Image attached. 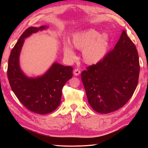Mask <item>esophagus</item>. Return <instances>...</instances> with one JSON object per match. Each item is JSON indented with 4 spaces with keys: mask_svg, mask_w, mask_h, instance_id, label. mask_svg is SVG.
I'll list each match as a JSON object with an SVG mask.
<instances>
[{
    "mask_svg": "<svg viewBox=\"0 0 148 148\" xmlns=\"http://www.w3.org/2000/svg\"><path fill=\"white\" fill-rule=\"evenodd\" d=\"M80 73H81V71H80L79 69H74V74L75 75V76H78V75L80 74Z\"/></svg>",
    "mask_w": 148,
    "mask_h": 148,
    "instance_id": "esophagus-1",
    "label": "esophagus"
}]
</instances>
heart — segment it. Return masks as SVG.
Returning <instances> with one entry per match:
<instances>
[{
  "label": "heart",
  "mask_w": 148,
  "mask_h": 148,
  "mask_svg": "<svg viewBox=\"0 0 148 148\" xmlns=\"http://www.w3.org/2000/svg\"><path fill=\"white\" fill-rule=\"evenodd\" d=\"M75 48L82 50L84 61L92 64L104 58L109 47L110 39L106 33L100 34L95 29H89L74 34L72 40ZM64 56L69 59L75 58V53L71 45L65 43L63 46Z\"/></svg>",
  "instance_id": "1"
}]
</instances>
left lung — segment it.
Segmentation results:
<instances>
[{
	"label": "left lung",
	"mask_w": 148,
	"mask_h": 148,
	"mask_svg": "<svg viewBox=\"0 0 148 148\" xmlns=\"http://www.w3.org/2000/svg\"><path fill=\"white\" fill-rule=\"evenodd\" d=\"M86 69L81 77L90 106L102 114L116 111L129 101L138 83L136 47L123 31L114 49Z\"/></svg>",
	"instance_id": "1"
}]
</instances>
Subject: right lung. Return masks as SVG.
Masks as SVG:
<instances>
[{"instance_id": "right-lung-1", "label": "right lung", "mask_w": 148, "mask_h": 148, "mask_svg": "<svg viewBox=\"0 0 148 148\" xmlns=\"http://www.w3.org/2000/svg\"><path fill=\"white\" fill-rule=\"evenodd\" d=\"M46 27H31L23 32L12 49L7 71L12 90L19 101L30 111L42 115L51 113L59 106L62 87L73 75L72 66L57 62L46 74L36 78L27 77L20 69L19 57L25 38Z\"/></svg>"}]
</instances>
